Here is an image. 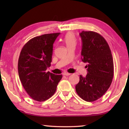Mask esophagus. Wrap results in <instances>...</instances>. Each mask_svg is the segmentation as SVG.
Wrapping results in <instances>:
<instances>
[{"label":"esophagus","mask_w":129,"mask_h":129,"mask_svg":"<svg viewBox=\"0 0 129 129\" xmlns=\"http://www.w3.org/2000/svg\"><path fill=\"white\" fill-rule=\"evenodd\" d=\"M63 75H64V76H69V75H71V74L69 73H68V72H64Z\"/></svg>","instance_id":"obj_1"}]
</instances>
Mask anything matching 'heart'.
<instances>
[{
  "mask_svg": "<svg viewBox=\"0 0 129 129\" xmlns=\"http://www.w3.org/2000/svg\"><path fill=\"white\" fill-rule=\"evenodd\" d=\"M64 42L66 43L67 47L70 45H76V38L75 34L73 33H68L64 38Z\"/></svg>",
  "mask_w": 129,
  "mask_h": 129,
  "instance_id": "1",
  "label": "heart"
}]
</instances>
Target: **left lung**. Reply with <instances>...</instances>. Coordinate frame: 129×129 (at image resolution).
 <instances>
[{"mask_svg": "<svg viewBox=\"0 0 129 129\" xmlns=\"http://www.w3.org/2000/svg\"><path fill=\"white\" fill-rule=\"evenodd\" d=\"M82 47L81 56L87 63V74L80 75L76 85L77 94L86 102H94L100 99L110 86L113 78L114 66L112 54L108 43L103 36L92 31L80 33Z\"/></svg>", "mask_w": 129, "mask_h": 129, "instance_id": "obj_1", "label": "left lung"}]
</instances>
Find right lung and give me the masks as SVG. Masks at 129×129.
Here are the masks:
<instances>
[{"label": "right lung", "mask_w": 129, "mask_h": 129, "mask_svg": "<svg viewBox=\"0 0 129 129\" xmlns=\"http://www.w3.org/2000/svg\"><path fill=\"white\" fill-rule=\"evenodd\" d=\"M60 33L45 34L29 40L21 50L18 60L20 82L33 100L44 102L54 94L62 75L46 72L51 65L53 46Z\"/></svg>", "instance_id": "add662e5"}]
</instances>
